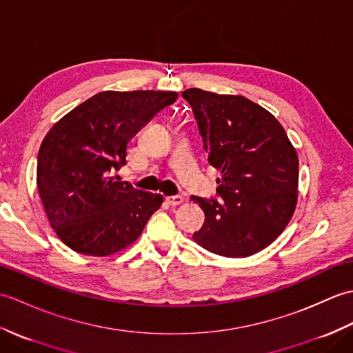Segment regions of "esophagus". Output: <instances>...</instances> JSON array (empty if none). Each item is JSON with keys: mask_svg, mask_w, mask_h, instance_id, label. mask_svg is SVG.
Instances as JSON below:
<instances>
[{"mask_svg": "<svg viewBox=\"0 0 353 353\" xmlns=\"http://www.w3.org/2000/svg\"><path fill=\"white\" fill-rule=\"evenodd\" d=\"M167 201H168V205H171V206H177V205L182 203L183 197L182 196H170V197H167Z\"/></svg>", "mask_w": 353, "mask_h": 353, "instance_id": "obj_1", "label": "esophagus"}]
</instances>
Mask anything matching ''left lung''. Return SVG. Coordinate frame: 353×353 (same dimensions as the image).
I'll list each match as a JSON object with an SVG mask.
<instances>
[{
    "label": "left lung",
    "mask_w": 353,
    "mask_h": 353,
    "mask_svg": "<svg viewBox=\"0 0 353 353\" xmlns=\"http://www.w3.org/2000/svg\"><path fill=\"white\" fill-rule=\"evenodd\" d=\"M208 161L220 170L221 197L191 199L205 223L192 235L206 250L245 258L265 249L287 228L297 205L299 157L281 123L243 95L186 89Z\"/></svg>",
    "instance_id": "left-lung-1"
}]
</instances>
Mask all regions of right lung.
<instances>
[{"mask_svg": "<svg viewBox=\"0 0 353 353\" xmlns=\"http://www.w3.org/2000/svg\"><path fill=\"white\" fill-rule=\"evenodd\" d=\"M176 100L172 91H104L45 134L37 190L51 228L70 249L109 256L139 238L163 197L112 174L125 165L129 141Z\"/></svg>", "mask_w": 353, "mask_h": 353, "instance_id": "right-lung-1", "label": "right lung"}]
</instances>
